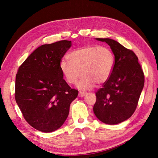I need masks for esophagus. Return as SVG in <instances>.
<instances>
[{
    "label": "esophagus",
    "mask_w": 158,
    "mask_h": 158,
    "mask_svg": "<svg viewBox=\"0 0 158 158\" xmlns=\"http://www.w3.org/2000/svg\"><path fill=\"white\" fill-rule=\"evenodd\" d=\"M87 94V92H82V91H80V92H79V96H80V97H84V96H85V95Z\"/></svg>",
    "instance_id": "34e87169"
}]
</instances>
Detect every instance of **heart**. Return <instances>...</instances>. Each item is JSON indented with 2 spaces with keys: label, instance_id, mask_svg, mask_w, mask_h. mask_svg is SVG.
I'll return each mask as SVG.
<instances>
[{
  "label": "heart",
  "instance_id": "heart-1",
  "mask_svg": "<svg viewBox=\"0 0 158 158\" xmlns=\"http://www.w3.org/2000/svg\"><path fill=\"white\" fill-rule=\"evenodd\" d=\"M70 61L61 60L60 69L67 82L78 84L81 89L93 88L96 84L106 83L111 77L114 65L112 51L106 46L88 45L71 52Z\"/></svg>",
  "mask_w": 158,
  "mask_h": 158
}]
</instances>
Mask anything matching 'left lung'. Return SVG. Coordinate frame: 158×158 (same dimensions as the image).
<instances>
[{
  "instance_id": "left-lung-1",
  "label": "left lung",
  "mask_w": 158,
  "mask_h": 158,
  "mask_svg": "<svg viewBox=\"0 0 158 158\" xmlns=\"http://www.w3.org/2000/svg\"><path fill=\"white\" fill-rule=\"evenodd\" d=\"M107 44L114 55L111 77L96 92L95 116L108 125H116L135 113L144 85V74L132 50L109 38H97Z\"/></svg>"
}]
</instances>
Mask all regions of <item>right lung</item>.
<instances>
[{
	"label": "right lung",
	"instance_id": "obj_1",
	"mask_svg": "<svg viewBox=\"0 0 158 158\" xmlns=\"http://www.w3.org/2000/svg\"><path fill=\"white\" fill-rule=\"evenodd\" d=\"M71 47L62 40L38 47L20 66L16 76L15 99L23 118L44 132L59 128L78 96L63 79L61 59Z\"/></svg>",
	"mask_w": 158,
	"mask_h": 158
}]
</instances>
